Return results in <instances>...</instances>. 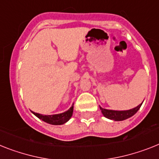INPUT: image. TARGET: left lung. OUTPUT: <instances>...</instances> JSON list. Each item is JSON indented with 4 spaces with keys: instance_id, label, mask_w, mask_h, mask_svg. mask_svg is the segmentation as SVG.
I'll return each mask as SVG.
<instances>
[{
    "instance_id": "8db88e82",
    "label": "left lung",
    "mask_w": 159,
    "mask_h": 159,
    "mask_svg": "<svg viewBox=\"0 0 159 159\" xmlns=\"http://www.w3.org/2000/svg\"><path fill=\"white\" fill-rule=\"evenodd\" d=\"M141 104H139L137 107H134L133 109L127 111H114V110H107V109H104L99 107L100 110L102 111V115L104 116L106 118L112 120L116 121H121L124 120L129 118V117L133 116V115L136 114L137 112V111L139 110L141 107Z\"/></svg>"
}]
</instances>
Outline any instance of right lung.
I'll list each match as a JSON object with an SVG mask.
<instances>
[{"label":"right lung","instance_id":"1","mask_svg":"<svg viewBox=\"0 0 159 159\" xmlns=\"http://www.w3.org/2000/svg\"><path fill=\"white\" fill-rule=\"evenodd\" d=\"M73 106H72L68 111H65L63 113H61V114L48 115V116H46V115L39 114V113L34 112V111H32V113L35 116L38 117L39 119H40L43 121H44V122L48 123V124H50V125H61L67 122L69 119L71 118L72 115H73Z\"/></svg>","mask_w":159,"mask_h":159}]
</instances>
